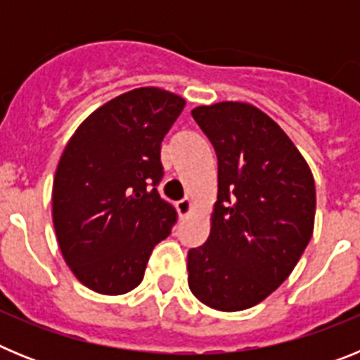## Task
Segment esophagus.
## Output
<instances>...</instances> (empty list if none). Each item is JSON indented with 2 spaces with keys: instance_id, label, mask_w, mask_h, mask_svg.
Segmentation results:
<instances>
[{
  "instance_id": "obj_1",
  "label": "esophagus",
  "mask_w": 360,
  "mask_h": 360,
  "mask_svg": "<svg viewBox=\"0 0 360 360\" xmlns=\"http://www.w3.org/2000/svg\"><path fill=\"white\" fill-rule=\"evenodd\" d=\"M191 209H193V202H191V198H184L180 200V202H176V211L180 216H187L191 212Z\"/></svg>"
}]
</instances>
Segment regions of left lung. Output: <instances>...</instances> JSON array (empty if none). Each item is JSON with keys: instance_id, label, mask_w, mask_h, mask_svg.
Instances as JSON below:
<instances>
[{"instance_id": "1", "label": "left lung", "mask_w": 360, "mask_h": 360, "mask_svg": "<svg viewBox=\"0 0 360 360\" xmlns=\"http://www.w3.org/2000/svg\"><path fill=\"white\" fill-rule=\"evenodd\" d=\"M218 158L207 241L187 254L189 288L203 304L238 311L290 276L316 218V184L287 133L247 103L191 111Z\"/></svg>"}]
</instances>
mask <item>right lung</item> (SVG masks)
<instances>
[{
    "label": "right lung",
    "mask_w": 360,
    "mask_h": 360,
    "mask_svg": "<svg viewBox=\"0 0 360 360\" xmlns=\"http://www.w3.org/2000/svg\"><path fill=\"white\" fill-rule=\"evenodd\" d=\"M186 101L136 88L95 110L73 133L57 165L52 218L66 265L94 292L139 287L155 245L176 211L160 198V144Z\"/></svg>",
    "instance_id": "add662e5"
}]
</instances>
